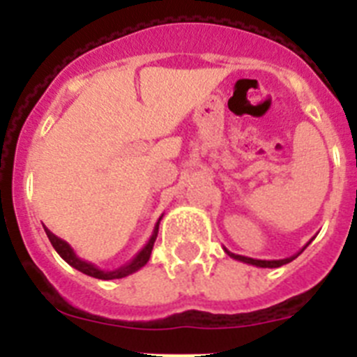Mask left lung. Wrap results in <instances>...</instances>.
I'll list each match as a JSON object with an SVG mask.
<instances>
[{
  "instance_id": "left-lung-1",
  "label": "left lung",
  "mask_w": 357,
  "mask_h": 357,
  "mask_svg": "<svg viewBox=\"0 0 357 357\" xmlns=\"http://www.w3.org/2000/svg\"><path fill=\"white\" fill-rule=\"evenodd\" d=\"M309 243H311V241H309ZM309 243H307V245H309ZM307 245H305V247H307ZM305 247L302 248L301 252H296L295 255H289V257H286V259H272V261H266V259H252V257H247V255L232 254V252L227 250L225 247H223V250H225V252H227V255H230V257H232V259L241 261V263L252 264V266H259V268H279V266H284V264L291 263L293 259H296V257H298V255H301L302 252L305 250Z\"/></svg>"
}]
</instances>
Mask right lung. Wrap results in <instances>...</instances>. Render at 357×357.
Returning a JSON list of instances; mask_svg holds the SVG:
<instances>
[{"instance_id":"add662e5","label":"right lung","mask_w":357,"mask_h":357,"mask_svg":"<svg viewBox=\"0 0 357 357\" xmlns=\"http://www.w3.org/2000/svg\"><path fill=\"white\" fill-rule=\"evenodd\" d=\"M160 220H162V216L157 220L155 227H153V232H151L150 239H148V243L144 245L143 248H141L137 254H135L134 259L130 261V263L123 264V266L116 268V270H102V268H98L96 264L89 263V261H84L82 257H78L77 252L73 250L71 245H69L68 241H64V239H61L59 236H55L52 232V230L48 229V227H44V232H46V236H48L50 243L53 245V248L56 250V254L61 255L62 259L66 261V263L69 264V266H73L75 270H78V272L85 273V275L89 277H94V279H102V280H112V279H123V277L130 275V273H135L137 270H141V268L144 266V264L150 261V255H151V250H153V243H155L157 239V232H159V223Z\"/></svg>"}]
</instances>
